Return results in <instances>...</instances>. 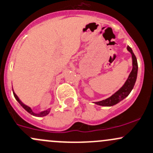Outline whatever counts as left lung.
<instances>
[{"label":"left lung","instance_id":"left-lung-1","mask_svg":"<svg viewBox=\"0 0 153 153\" xmlns=\"http://www.w3.org/2000/svg\"><path fill=\"white\" fill-rule=\"evenodd\" d=\"M127 49H128V51L131 53L132 59H133V69H132V71L131 73H130L129 77H128V78L127 79L125 84H124L117 92L114 93L112 96H111L110 97L104 100L94 102V103L97 104V105L102 106H112L114 105H116V104L120 102L121 100H123V99H125V98L131 93L132 89H133V86H134L135 85V83H136V78H137L138 63L136 56L133 53L131 48L128 46V47H127Z\"/></svg>","mask_w":153,"mask_h":153}]
</instances>
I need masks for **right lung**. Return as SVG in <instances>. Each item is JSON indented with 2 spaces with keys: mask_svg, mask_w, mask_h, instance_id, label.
<instances>
[{
  "mask_svg": "<svg viewBox=\"0 0 153 153\" xmlns=\"http://www.w3.org/2000/svg\"><path fill=\"white\" fill-rule=\"evenodd\" d=\"M13 94H14V97H15V99L17 100V102H18L20 104V105H21L22 107L23 108L25 109V111H28V113H29V114H32V115H33V116H36V117H43V116H46L47 114H49L50 110L45 111L41 112V113L39 114H34V113H33V111H32V110H31V109H30V107H28V106H27V105H24V104L22 103V102H21V101H20V100L19 99L18 97H17V95H16V94H15V93L14 92V91H13Z\"/></svg>",
  "mask_w": 153,
  "mask_h": 153,
  "instance_id": "1",
  "label": "right lung"
}]
</instances>
